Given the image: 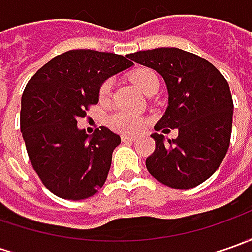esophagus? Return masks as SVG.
I'll list each match as a JSON object with an SVG mask.
<instances>
[{
	"mask_svg": "<svg viewBox=\"0 0 252 252\" xmlns=\"http://www.w3.org/2000/svg\"><path fill=\"white\" fill-rule=\"evenodd\" d=\"M136 140V137H133V136H122V141H134Z\"/></svg>",
	"mask_w": 252,
	"mask_h": 252,
	"instance_id": "obj_1",
	"label": "esophagus"
}]
</instances>
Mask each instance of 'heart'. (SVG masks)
<instances>
[{"mask_svg": "<svg viewBox=\"0 0 252 252\" xmlns=\"http://www.w3.org/2000/svg\"><path fill=\"white\" fill-rule=\"evenodd\" d=\"M130 80L143 94H147L153 88H158L157 75L153 73L151 70H147V68H140V70H136L134 73H131ZM111 91L112 81L108 80V81L102 84L101 90H99L101 101H108L109 96H111ZM108 125H109L112 130L125 133V134H133V133L140 131L144 127L146 121L140 116L134 115V113H130V112L118 111L109 116Z\"/></svg>", "mask_w": 252, "mask_h": 252, "instance_id": "obj_1", "label": "heart"}]
</instances>
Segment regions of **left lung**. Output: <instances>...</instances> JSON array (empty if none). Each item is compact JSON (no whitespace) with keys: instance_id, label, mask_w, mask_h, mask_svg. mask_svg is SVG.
Masks as SVG:
<instances>
[{"instance_id":"1","label":"left lung","mask_w":252,"mask_h":252,"mask_svg":"<svg viewBox=\"0 0 252 252\" xmlns=\"http://www.w3.org/2000/svg\"><path fill=\"white\" fill-rule=\"evenodd\" d=\"M164 78L168 106L156 131L178 130L177 139L153 133L156 150L146 167L161 184L175 189L198 187L219 168L227 153L233 99L226 78L206 59L177 47L127 54Z\"/></svg>"}]
</instances>
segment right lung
Returning a JSON list of instances; mask_svg holds the SVG:
<instances>
[{"mask_svg":"<svg viewBox=\"0 0 252 252\" xmlns=\"http://www.w3.org/2000/svg\"><path fill=\"white\" fill-rule=\"evenodd\" d=\"M131 65L127 56L70 50L47 62L26 84L22 137L32 167L56 196L81 200L105 184L121 137L103 126L90 136L78 129L77 119L98 103L102 84Z\"/></svg>","mask_w":252,"mask_h":252,"instance_id":"obj_1","label":"right lung"}]
</instances>
